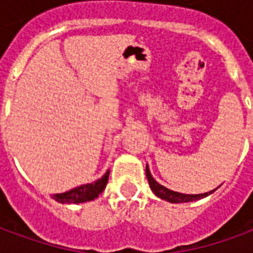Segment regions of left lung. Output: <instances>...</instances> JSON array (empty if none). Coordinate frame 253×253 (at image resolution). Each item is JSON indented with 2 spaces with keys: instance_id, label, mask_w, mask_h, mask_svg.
<instances>
[{
  "instance_id": "obj_1",
  "label": "left lung",
  "mask_w": 253,
  "mask_h": 253,
  "mask_svg": "<svg viewBox=\"0 0 253 253\" xmlns=\"http://www.w3.org/2000/svg\"><path fill=\"white\" fill-rule=\"evenodd\" d=\"M146 177H148L150 190L153 191L154 194L159 196V198L164 199V201L170 202V203H184V202L198 201V199H202V198H205V196L210 195V194H212L214 191L217 190V188H215V190L209 191V192H205V194H195V195L175 192V191H172L169 190V188H167V187L161 186L160 183H157V181L154 180L153 176H152V173H150V170H149L148 165H146Z\"/></svg>"
}]
</instances>
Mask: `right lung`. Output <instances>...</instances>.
<instances>
[{"label":"right lung","instance_id":"1","mask_svg":"<svg viewBox=\"0 0 253 253\" xmlns=\"http://www.w3.org/2000/svg\"><path fill=\"white\" fill-rule=\"evenodd\" d=\"M108 176H110V170H107L103 177H100L99 180H96L94 183L83 184L70 191H66L63 194H54L52 198L59 203H84V202L93 201L104 191L108 183Z\"/></svg>","mask_w":253,"mask_h":253}]
</instances>
